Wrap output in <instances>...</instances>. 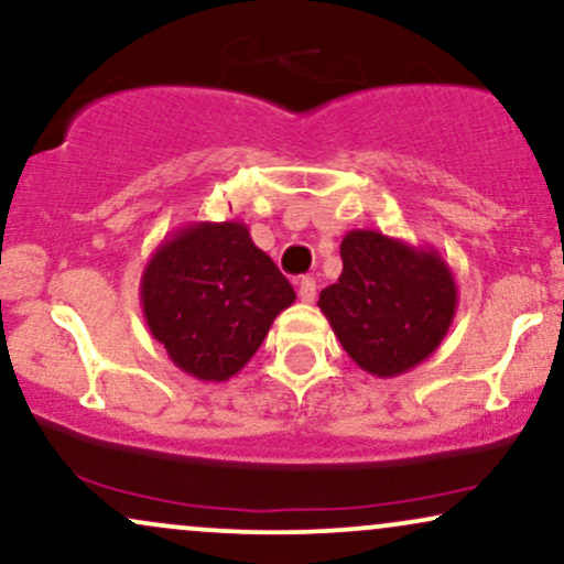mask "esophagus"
Returning a JSON list of instances; mask_svg holds the SVG:
<instances>
[{"instance_id":"1","label":"esophagus","mask_w":564,"mask_h":564,"mask_svg":"<svg viewBox=\"0 0 564 564\" xmlns=\"http://www.w3.org/2000/svg\"><path fill=\"white\" fill-rule=\"evenodd\" d=\"M315 296H317L315 281H312V278H302V281H300V300L312 304V302H315Z\"/></svg>"}]
</instances>
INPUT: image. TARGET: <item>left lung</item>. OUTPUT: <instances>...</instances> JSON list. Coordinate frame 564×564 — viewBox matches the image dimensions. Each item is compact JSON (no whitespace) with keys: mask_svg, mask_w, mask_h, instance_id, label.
Segmentation results:
<instances>
[{"mask_svg":"<svg viewBox=\"0 0 564 564\" xmlns=\"http://www.w3.org/2000/svg\"><path fill=\"white\" fill-rule=\"evenodd\" d=\"M344 270L317 307L347 355L376 378L412 370L441 347L457 312L452 268L433 247L349 230Z\"/></svg>","mask_w":564,"mask_h":564,"instance_id":"1","label":"left lung"}]
</instances>
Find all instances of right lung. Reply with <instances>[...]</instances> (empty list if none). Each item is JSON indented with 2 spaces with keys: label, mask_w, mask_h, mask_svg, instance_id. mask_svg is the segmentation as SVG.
Here are the masks:
<instances>
[{
  "label": "right lung",
  "mask_w": 564,
  "mask_h": 564,
  "mask_svg": "<svg viewBox=\"0 0 564 564\" xmlns=\"http://www.w3.org/2000/svg\"><path fill=\"white\" fill-rule=\"evenodd\" d=\"M149 334L175 368L205 383L234 378L296 300L294 286L239 220L188 223L141 273Z\"/></svg>",
  "instance_id": "obj_1"
}]
</instances>
